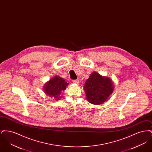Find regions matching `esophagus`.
Instances as JSON below:
<instances>
[{"label":"esophagus","instance_id":"34e87169","mask_svg":"<svg viewBox=\"0 0 152 152\" xmlns=\"http://www.w3.org/2000/svg\"><path fill=\"white\" fill-rule=\"evenodd\" d=\"M73 83L75 84H79V80H73L72 81Z\"/></svg>","mask_w":152,"mask_h":152}]
</instances>
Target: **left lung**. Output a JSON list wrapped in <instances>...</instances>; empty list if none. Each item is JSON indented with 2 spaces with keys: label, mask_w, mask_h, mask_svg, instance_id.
<instances>
[{
  "label": "left lung",
  "mask_w": 152,
  "mask_h": 152,
  "mask_svg": "<svg viewBox=\"0 0 152 152\" xmlns=\"http://www.w3.org/2000/svg\"><path fill=\"white\" fill-rule=\"evenodd\" d=\"M84 91L87 100L92 104L98 105L104 103L112 94L113 85L109 78L94 72L86 81Z\"/></svg>",
  "instance_id": "left-lung-1"
}]
</instances>
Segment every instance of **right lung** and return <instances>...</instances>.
<instances>
[{
    "instance_id": "right-lung-1",
    "label": "right lung",
    "mask_w": 152,
    "mask_h": 152,
    "mask_svg": "<svg viewBox=\"0 0 152 152\" xmlns=\"http://www.w3.org/2000/svg\"><path fill=\"white\" fill-rule=\"evenodd\" d=\"M68 83L58 76H55L50 80L44 87L45 93L48 96L53 97L56 100H60L59 95L61 91H64Z\"/></svg>"
}]
</instances>
